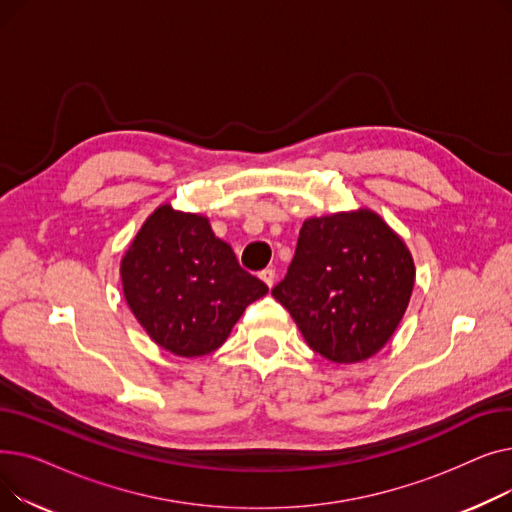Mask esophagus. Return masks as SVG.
<instances>
[{
	"mask_svg": "<svg viewBox=\"0 0 512 512\" xmlns=\"http://www.w3.org/2000/svg\"><path fill=\"white\" fill-rule=\"evenodd\" d=\"M259 278L267 284V286H274V280H276V270H272V267H265V270L259 272Z\"/></svg>",
	"mask_w": 512,
	"mask_h": 512,
	"instance_id": "1",
	"label": "esophagus"
}]
</instances>
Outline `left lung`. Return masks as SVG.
I'll return each mask as SVG.
<instances>
[{
    "label": "left lung",
    "instance_id": "obj_1",
    "mask_svg": "<svg viewBox=\"0 0 512 512\" xmlns=\"http://www.w3.org/2000/svg\"><path fill=\"white\" fill-rule=\"evenodd\" d=\"M415 284L409 249L373 211L303 224L292 263L272 294L307 344L334 363H357L390 340Z\"/></svg>",
    "mask_w": 512,
    "mask_h": 512
}]
</instances>
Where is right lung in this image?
Returning a JSON list of instances; mask_svg holds the SVG:
<instances>
[{
  "mask_svg": "<svg viewBox=\"0 0 512 512\" xmlns=\"http://www.w3.org/2000/svg\"><path fill=\"white\" fill-rule=\"evenodd\" d=\"M124 297L147 334L178 357L222 346L267 286L242 270L207 218L159 207L122 259Z\"/></svg>",
  "mask_w": 512,
  "mask_h": 512,
  "instance_id": "obj_1",
  "label": "right lung"
}]
</instances>
